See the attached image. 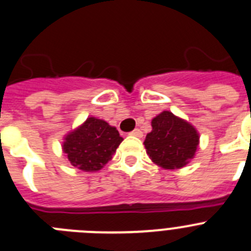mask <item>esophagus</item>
I'll list each match as a JSON object with an SVG mask.
<instances>
[{
  "label": "esophagus",
  "instance_id": "esophagus-1",
  "mask_svg": "<svg viewBox=\"0 0 251 251\" xmlns=\"http://www.w3.org/2000/svg\"><path fill=\"white\" fill-rule=\"evenodd\" d=\"M129 134H130V136L139 137V138H141V137L143 136V133H142V130L139 129V128H136V129H134V130H132V132H130Z\"/></svg>",
  "mask_w": 251,
  "mask_h": 251
}]
</instances>
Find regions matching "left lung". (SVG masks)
Returning a JSON list of instances; mask_svg holds the SVG:
<instances>
[{
	"mask_svg": "<svg viewBox=\"0 0 251 251\" xmlns=\"http://www.w3.org/2000/svg\"><path fill=\"white\" fill-rule=\"evenodd\" d=\"M199 139L191 124L165 110L153 118L152 132L146 137L145 147L154 163L166 170H176L194 158Z\"/></svg>",
	"mask_w": 251,
	"mask_h": 251,
	"instance_id": "left-lung-1",
	"label": "left lung"
}]
</instances>
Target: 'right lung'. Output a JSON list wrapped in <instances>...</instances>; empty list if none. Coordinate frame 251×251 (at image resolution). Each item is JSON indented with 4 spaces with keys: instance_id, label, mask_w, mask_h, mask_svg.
<instances>
[{
    "instance_id": "add662e5",
    "label": "right lung",
    "mask_w": 251,
    "mask_h": 251,
    "mask_svg": "<svg viewBox=\"0 0 251 251\" xmlns=\"http://www.w3.org/2000/svg\"><path fill=\"white\" fill-rule=\"evenodd\" d=\"M122 141L117 128L90 117L81 127L69 133L63 150L74 167L90 172L108 163Z\"/></svg>"
}]
</instances>
